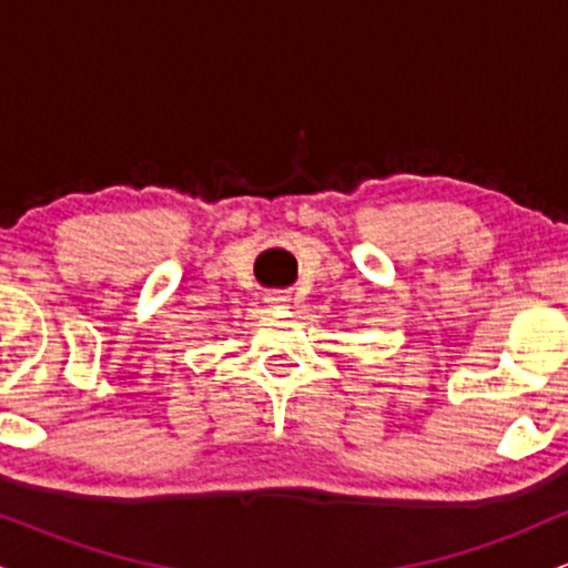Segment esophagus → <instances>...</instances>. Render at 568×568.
Listing matches in <instances>:
<instances>
[{
    "label": "esophagus",
    "mask_w": 568,
    "mask_h": 568,
    "mask_svg": "<svg viewBox=\"0 0 568 568\" xmlns=\"http://www.w3.org/2000/svg\"><path fill=\"white\" fill-rule=\"evenodd\" d=\"M264 302L270 306H285L291 302V296H288V291H270L264 296Z\"/></svg>",
    "instance_id": "34e87169"
}]
</instances>
